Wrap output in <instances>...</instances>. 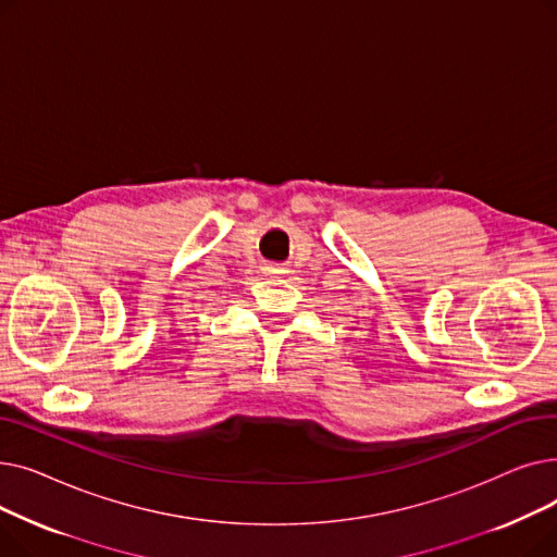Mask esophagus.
Returning <instances> with one entry per match:
<instances>
[{"label": "esophagus", "instance_id": "1", "mask_svg": "<svg viewBox=\"0 0 557 557\" xmlns=\"http://www.w3.org/2000/svg\"><path fill=\"white\" fill-rule=\"evenodd\" d=\"M267 271H271V273H277L280 269H277V267H267Z\"/></svg>", "mask_w": 557, "mask_h": 557}]
</instances>
